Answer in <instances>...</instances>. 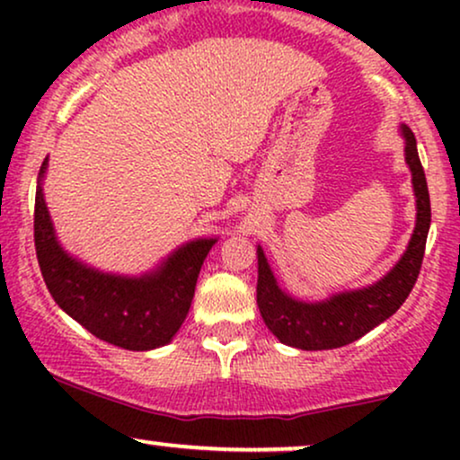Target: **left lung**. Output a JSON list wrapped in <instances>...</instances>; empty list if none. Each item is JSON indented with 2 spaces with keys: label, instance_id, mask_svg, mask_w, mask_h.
Instances as JSON below:
<instances>
[{
  "label": "left lung",
  "instance_id": "left-lung-1",
  "mask_svg": "<svg viewBox=\"0 0 460 460\" xmlns=\"http://www.w3.org/2000/svg\"><path fill=\"white\" fill-rule=\"evenodd\" d=\"M400 134L404 138V160L409 164L415 192V229L402 257L383 279L367 288L309 303L289 296L279 288L263 248L257 246V307L266 326L281 344L300 350H331L352 344L374 326L392 318L413 289L430 229V197L413 131L400 125Z\"/></svg>",
  "mask_w": 460,
  "mask_h": 460
}]
</instances>
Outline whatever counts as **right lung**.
<instances>
[{
    "instance_id": "1",
    "label": "right lung",
    "mask_w": 460,
    "mask_h": 460,
    "mask_svg": "<svg viewBox=\"0 0 460 460\" xmlns=\"http://www.w3.org/2000/svg\"><path fill=\"white\" fill-rule=\"evenodd\" d=\"M45 172L47 157L36 186L34 244L45 285L58 307L94 337L125 350L166 346L186 320L200 266L218 240H190L138 277L103 272L73 257L58 242L43 194Z\"/></svg>"
}]
</instances>
